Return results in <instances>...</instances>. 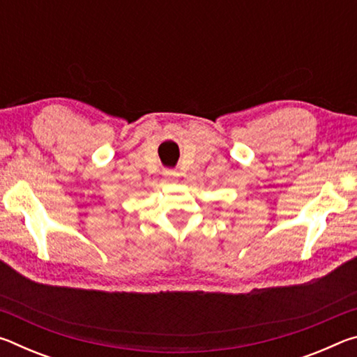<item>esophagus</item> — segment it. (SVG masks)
<instances>
[{"label":"esophagus","mask_w":357,"mask_h":357,"mask_svg":"<svg viewBox=\"0 0 357 357\" xmlns=\"http://www.w3.org/2000/svg\"><path fill=\"white\" fill-rule=\"evenodd\" d=\"M176 176H178V173L173 172V170H165L164 172V178H165L167 183H174V181H176Z\"/></svg>","instance_id":"obj_1"}]
</instances>
